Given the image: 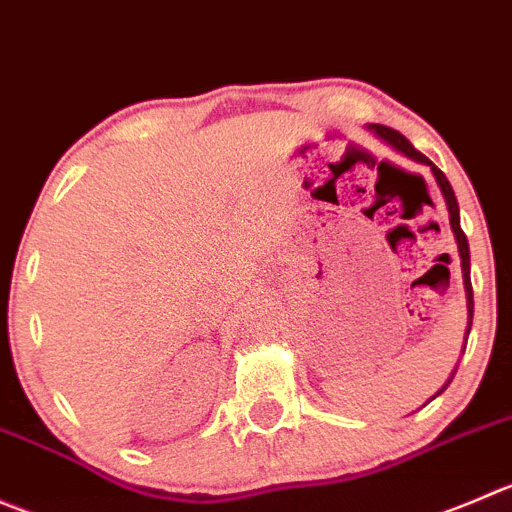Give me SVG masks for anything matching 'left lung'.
Wrapping results in <instances>:
<instances>
[{
  "label": "left lung",
  "instance_id": "1",
  "mask_svg": "<svg viewBox=\"0 0 512 512\" xmlns=\"http://www.w3.org/2000/svg\"><path fill=\"white\" fill-rule=\"evenodd\" d=\"M370 130L375 132V135L380 137V140H385V142H388V145H393L395 150L403 152L405 157H413L415 162H423V165H430V170H433V175H435V180H438L440 190H443V197H445V202H448V212H450V227H453L455 240H458L460 265H463V282H465V292H468V315H470V322H468V335H470V325H473V285H470V247H468V237H465L463 227H460V210H458V200H455L453 187H450L448 177H445L443 172H440L438 167H435L433 162H430L428 157L423 155V152L415 150V147L410 145V142L405 140V137L400 135L398 130H390V127H382V124H370ZM465 342H468V340H465ZM463 350H465V347H463ZM453 377H455V372H453ZM453 377H450V380H453ZM450 380L445 382L443 390L448 388ZM443 390H438V395L443 393ZM438 395H433V398H438ZM433 398H430V400H433Z\"/></svg>",
  "mask_w": 512,
  "mask_h": 512
}]
</instances>
